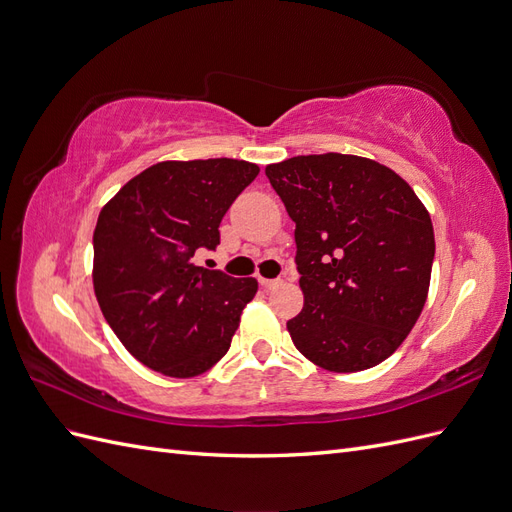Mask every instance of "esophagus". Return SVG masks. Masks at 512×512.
I'll use <instances>...</instances> for the list:
<instances>
[{"mask_svg": "<svg viewBox=\"0 0 512 512\" xmlns=\"http://www.w3.org/2000/svg\"><path fill=\"white\" fill-rule=\"evenodd\" d=\"M260 286L262 288H265V290H271V288H277V286H280L282 284V280H280V277H277V280H267V277H260Z\"/></svg>", "mask_w": 512, "mask_h": 512, "instance_id": "esophagus-1", "label": "esophagus"}]
</instances>
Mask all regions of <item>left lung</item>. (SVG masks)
<instances>
[{
	"instance_id": "8db88e82",
	"label": "left lung",
	"mask_w": 512,
	"mask_h": 512,
	"mask_svg": "<svg viewBox=\"0 0 512 512\" xmlns=\"http://www.w3.org/2000/svg\"><path fill=\"white\" fill-rule=\"evenodd\" d=\"M265 173L297 224L305 303L286 324L294 346L337 374L389 359L427 301L429 211L395 170L369 158L297 156Z\"/></svg>"
}]
</instances>
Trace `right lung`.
I'll use <instances>...</instances> for the list:
<instances>
[{
    "instance_id": "add662e5",
    "label": "right lung",
    "mask_w": 512,
    "mask_h": 512,
    "mask_svg": "<svg viewBox=\"0 0 512 512\" xmlns=\"http://www.w3.org/2000/svg\"><path fill=\"white\" fill-rule=\"evenodd\" d=\"M260 168L213 158L158 162L108 200L94 230V290L126 350L170 378L205 374L228 352L254 277L198 267Z\"/></svg>"
}]
</instances>
